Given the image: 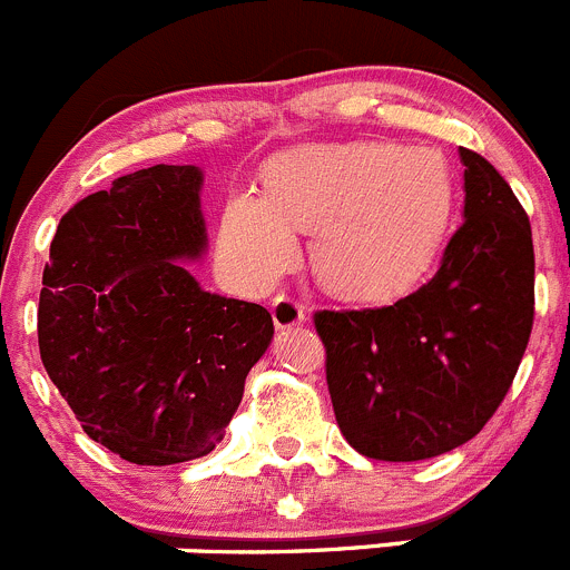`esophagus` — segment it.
I'll list each match as a JSON object with an SVG mask.
<instances>
[{"label": "esophagus", "instance_id": "esophagus-1", "mask_svg": "<svg viewBox=\"0 0 570 570\" xmlns=\"http://www.w3.org/2000/svg\"><path fill=\"white\" fill-rule=\"evenodd\" d=\"M306 321V312L292 297H275L273 301V323L278 328H295Z\"/></svg>", "mask_w": 570, "mask_h": 570}]
</instances>
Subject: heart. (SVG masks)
Segmentation results:
<instances>
[{"instance_id": "b5f03b06", "label": "heart", "mask_w": 570, "mask_h": 570, "mask_svg": "<svg viewBox=\"0 0 570 570\" xmlns=\"http://www.w3.org/2000/svg\"><path fill=\"white\" fill-rule=\"evenodd\" d=\"M453 205V171L435 148H301L273 165L267 194L242 190L227 202L219 244L238 281L267 286L295 261L292 230L315 233L317 281L351 301L385 303L433 269Z\"/></svg>"}]
</instances>
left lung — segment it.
<instances>
[{
	"label": "left lung",
	"instance_id": "obj_1",
	"mask_svg": "<svg viewBox=\"0 0 570 570\" xmlns=\"http://www.w3.org/2000/svg\"><path fill=\"white\" fill-rule=\"evenodd\" d=\"M464 222L441 267L393 306L317 312L340 433L376 461H424L466 444L512 385L534 321V244L523 205L461 148Z\"/></svg>",
	"mask_w": 570,
	"mask_h": 570
}]
</instances>
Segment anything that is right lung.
<instances>
[{
	"label": "right lung",
	"mask_w": 570,
	"mask_h": 570,
	"mask_svg": "<svg viewBox=\"0 0 570 570\" xmlns=\"http://www.w3.org/2000/svg\"><path fill=\"white\" fill-rule=\"evenodd\" d=\"M202 168L151 165L58 222L39 351L83 433L124 461L168 466L225 439L249 368L273 343L264 306L205 292Z\"/></svg>",
	"instance_id": "right-lung-1"
}]
</instances>
